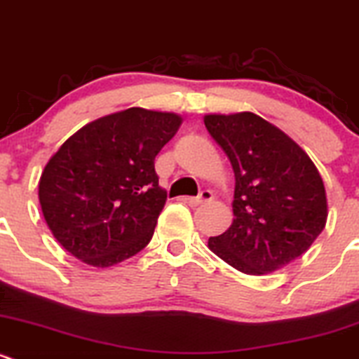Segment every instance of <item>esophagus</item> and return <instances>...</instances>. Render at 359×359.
I'll return each instance as SVG.
<instances>
[{
  "label": "esophagus",
  "mask_w": 359,
  "mask_h": 359,
  "mask_svg": "<svg viewBox=\"0 0 359 359\" xmlns=\"http://www.w3.org/2000/svg\"><path fill=\"white\" fill-rule=\"evenodd\" d=\"M187 201H188V204H191V205L204 204V202H209V201H212V191H209V190H204V191H201V194H198L197 197H188Z\"/></svg>",
  "instance_id": "34e87169"
}]
</instances>
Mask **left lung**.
Here are the masks:
<instances>
[{"label": "left lung", "mask_w": 359, "mask_h": 359, "mask_svg": "<svg viewBox=\"0 0 359 359\" xmlns=\"http://www.w3.org/2000/svg\"><path fill=\"white\" fill-rule=\"evenodd\" d=\"M236 176L233 222L208 246L237 271H279L312 246L328 218L325 184L309 155L271 122L251 111L205 115Z\"/></svg>", "instance_id": "left-lung-1"}]
</instances>
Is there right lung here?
<instances>
[{"instance_id":"right-lung-1","label":"right lung","mask_w":359,"mask_h":359,"mask_svg":"<svg viewBox=\"0 0 359 359\" xmlns=\"http://www.w3.org/2000/svg\"><path fill=\"white\" fill-rule=\"evenodd\" d=\"M180 115L129 108L67 137L38 183L41 211L60 246L104 269L140 253L164 209L155 157L178 133Z\"/></svg>"}]
</instances>
